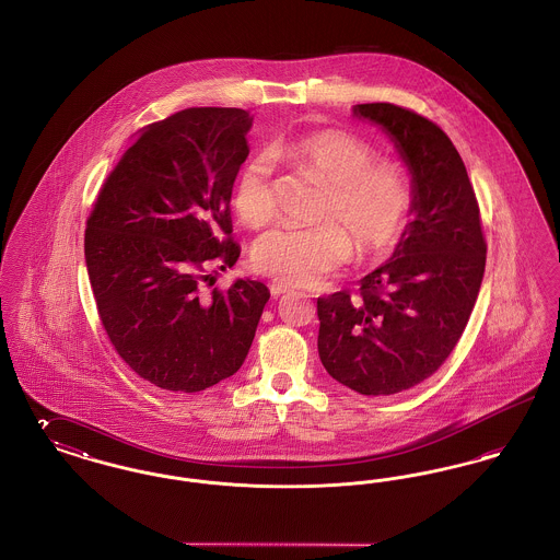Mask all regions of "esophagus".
<instances>
[{"mask_svg": "<svg viewBox=\"0 0 560 560\" xmlns=\"http://www.w3.org/2000/svg\"><path fill=\"white\" fill-rule=\"evenodd\" d=\"M268 290L270 293L277 298V295H283V293L290 292V288L288 285H283V283H277V281H272L270 285H268Z\"/></svg>", "mask_w": 560, "mask_h": 560, "instance_id": "esophagus-1", "label": "esophagus"}]
</instances>
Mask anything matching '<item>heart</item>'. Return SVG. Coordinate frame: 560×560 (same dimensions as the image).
<instances>
[{
	"label": "heart",
	"instance_id": "obj_1",
	"mask_svg": "<svg viewBox=\"0 0 560 560\" xmlns=\"http://www.w3.org/2000/svg\"><path fill=\"white\" fill-rule=\"evenodd\" d=\"M272 155L315 174L327 190L317 226H277L254 241L249 260L258 272L285 285H313L342 267L352 254L380 260L399 243L411 208L413 187L407 170L375 160L372 144L345 130H317L281 142ZM233 212L258 229L277 212L272 172L265 158L247 161L231 190Z\"/></svg>",
	"mask_w": 560,
	"mask_h": 560
}]
</instances>
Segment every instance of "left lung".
<instances>
[{
  "label": "left lung",
  "mask_w": 560,
  "mask_h": 560,
  "mask_svg": "<svg viewBox=\"0 0 560 560\" xmlns=\"http://www.w3.org/2000/svg\"><path fill=\"white\" fill-rule=\"evenodd\" d=\"M393 136L413 176V220L390 260L357 292L317 298L319 357L327 373L368 397L413 388L459 342L487 260L480 210L450 136L411 108L357 105Z\"/></svg>",
  "instance_id": "8db88e82"
}]
</instances>
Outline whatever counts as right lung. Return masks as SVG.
<instances>
[{"instance_id": "obj_1", "label": "right lung", "mask_w": 560, "mask_h": 560, "mask_svg": "<svg viewBox=\"0 0 560 560\" xmlns=\"http://www.w3.org/2000/svg\"><path fill=\"white\" fill-rule=\"evenodd\" d=\"M243 108L195 107L147 126L85 222V267L117 354L163 390L199 393L240 370L265 304L260 281L206 292L240 258L231 190L249 147Z\"/></svg>"}]
</instances>
